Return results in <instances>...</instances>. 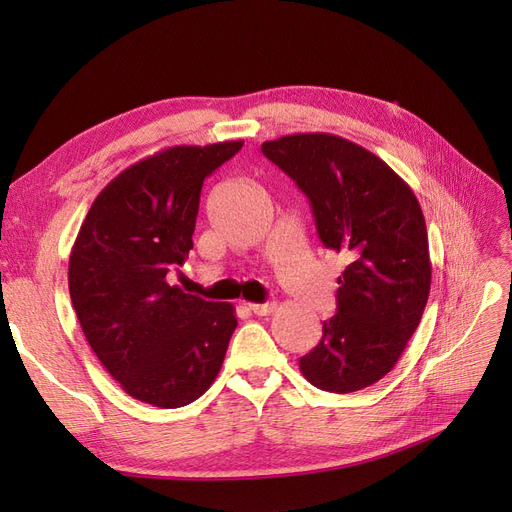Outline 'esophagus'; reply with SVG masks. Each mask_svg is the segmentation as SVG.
Listing matches in <instances>:
<instances>
[{"mask_svg":"<svg viewBox=\"0 0 512 512\" xmlns=\"http://www.w3.org/2000/svg\"><path fill=\"white\" fill-rule=\"evenodd\" d=\"M248 309L254 313V315H269V313H273V309H275V303H250L248 305Z\"/></svg>","mask_w":512,"mask_h":512,"instance_id":"obj_1","label":"esophagus"}]
</instances>
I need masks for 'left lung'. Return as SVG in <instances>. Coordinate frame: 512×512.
Returning <instances> with one entry per match:
<instances>
[{"label": "left lung", "instance_id": "left-lung-1", "mask_svg": "<svg viewBox=\"0 0 512 512\" xmlns=\"http://www.w3.org/2000/svg\"><path fill=\"white\" fill-rule=\"evenodd\" d=\"M311 203L324 248L349 258L337 313L298 366L324 392L349 394L385 377L426 309L432 279L426 220L409 184L379 156L330 133L262 144Z\"/></svg>", "mask_w": 512, "mask_h": 512}]
</instances>
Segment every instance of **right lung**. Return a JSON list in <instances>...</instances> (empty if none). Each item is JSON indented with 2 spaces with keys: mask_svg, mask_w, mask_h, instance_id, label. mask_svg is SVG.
I'll list each match as a JSON object with an SVG mask.
<instances>
[{
  "mask_svg": "<svg viewBox=\"0 0 512 512\" xmlns=\"http://www.w3.org/2000/svg\"><path fill=\"white\" fill-rule=\"evenodd\" d=\"M243 142L175 146L105 186L69 256V296L84 337L129 396L186 407L218 377L237 328L231 303L167 284L192 250L207 175Z\"/></svg>",
  "mask_w": 512,
  "mask_h": 512,
  "instance_id": "add662e5",
  "label": "right lung"
}]
</instances>
